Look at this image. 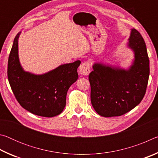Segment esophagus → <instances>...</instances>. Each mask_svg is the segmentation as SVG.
<instances>
[{"label": "esophagus", "mask_w": 158, "mask_h": 158, "mask_svg": "<svg viewBox=\"0 0 158 158\" xmlns=\"http://www.w3.org/2000/svg\"><path fill=\"white\" fill-rule=\"evenodd\" d=\"M90 72V66L89 62H84L79 68V73L81 75L86 76L89 75Z\"/></svg>", "instance_id": "esophagus-1"}]
</instances>
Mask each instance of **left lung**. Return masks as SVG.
<instances>
[{"mask_svg": "<svg viewBox=\"0 0 158 158\" xmlns=\"http://www.w3.org/2000/svg\"><path fill=\"white\" fill-rule=\"evenodd\" d=\"M127 47L134 53L129 68L95 63L89 74L90 100L95 111L104 117L126 114L142 100L148 81L149 59L139 32L131 29Z\"/></svg>", "mask_w": 158, "mask_h": 158, "instance_id": "obj_1", "label": "left lung"}]
</instances>
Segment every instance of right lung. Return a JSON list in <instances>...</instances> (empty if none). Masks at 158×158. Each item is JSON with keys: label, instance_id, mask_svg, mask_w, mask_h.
<instances>
[{"label": "right lung", "instance_id": "1", "mask_svg": "<svg viewBox=\"0 0 158 158\" xmlns=\"http://www.w3.org/2000/svg\"><path fill=\"white\" fill-rule=\"evenodd\" d=\"M20 34L15 37L7 65L12 92L20 105L32 114L48 118L59 115L65 106L69 88L78 79L77 68L81 61L60 65L42 74L26 72L19 58Z\"/></svg>", "mask_w": 158, "mask_h": 158}]
</instances>
